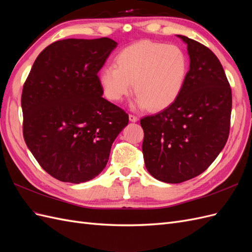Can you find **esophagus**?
Masks as SVG:
<instances>
[{
	"instance_id": "esophagus-1",
	"label": "esophagus",
	"mask_w": 252,
	"mask_h": 252,
	"mask_svg": "<svg viewBox=\"0 0 252 252\" xmlns=\"http://www.w3.org/2000/svg\"><path fill=\"white\" fill-rule=\"evenodd\" d=\"M129 121L130 122H133V123H135V122L139 121V118L133 116V114H129Z\"/></svg>"
}]
</instances>
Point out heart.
Listing matches in <instances>:
<instances>
[{
  "label": "heart",
  "instance_id": "heart-1",
  "mask_svg": "<svg viewBox=\"0 0 252 252\" xmlns=\"http://www.w3.org/2000/svg\"><path fill=\"white\" fill-rule=\"evenodd\" d=\"M188 73V59L180 47L141 41L121 50L116 66L103 67L97 74L106 98L120 102L133 90L134 108L154 111L168 108L178 100Z\"/></svg>",
  "mask_w": 252,
  "mask_h": 252
}]
</instances>
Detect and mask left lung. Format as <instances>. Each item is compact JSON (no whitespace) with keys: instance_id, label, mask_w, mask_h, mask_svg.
<instances>
[{"instance_id":"left-lung-1","label":"left lung","mask_w":252,"mask_h":252,"mask_svg":"<svg viewBox=\"0 0 252 252\" xmlns=\"http://www.w3.org/2000/svg\"><path fill=\"white\" fill-rule=\"evenodd\" d=\"M187 45L189 71L178 100L141 120L145 166L155 179L178 184L204 172L229 135L231 88L219 59L201 43Z\"/></svg>"}]
</instances>
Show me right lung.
<instances>
[{
  "instance_id": "add662e5",
  "label": "right lung",
  "mask_w": 252,
  "mask_h": 252,
  "mask_svg": "<svg viewBox=\"0 0 252 252\" xmlns=\"http://www.w3.org/2000/svg\"><path fill=\"white\" fill-rule=\"evenodd\" d=\"M118 43L66 39L45 48L23 87V135L42 168L80 184L100 174L128 114L102 96L97 80Z\"/></svg>"
}]
</instances>
